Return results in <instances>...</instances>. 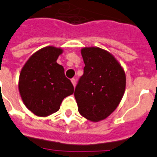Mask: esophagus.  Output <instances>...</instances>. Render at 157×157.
<instances>
[{
  "mask_svg": "<svg viewBox=\"0 0 157 157\" xmlns=\"http://www.w3.org/2000/svg\"><path fill=\"white\" fill-rule=\"evenodd\" d=\"M71 82H72L74 87H75V85H76V78H72V79H71Z\"/></svg>",
  "mask_w": 157,
  "mask_h": 157,
  "instance_id": "obj_1",
  "label": "esophagus"
}]
</instances>
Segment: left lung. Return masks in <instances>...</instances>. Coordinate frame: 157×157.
I'll return each mask as SVG.
<instances>
[{
	"label": "left lung",
	"instance_id": "obj_1",
	"mask_svg": "<svg viewBox=\"0 0 157 157\" xmlns=\"http://www.w3.org/2000/svg\"><path fill=\"white\" fill-rule=\"evenodd\" d=\"M85 66L75 97L78 112L91 121H99L116 109L125 90L124 71L112 55L99 47L81 50Z\"/></svg>",
	"mask_w": 157,
	"mask_h": 157
}]
</instances>
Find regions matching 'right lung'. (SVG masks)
<instances>
[{
    "instance_id": "add662e5",
    "label": "right lung",
    "mask_w": 157,
    "mask_h": 157,
    "mask_svg": "<svg viewBox=\"0 0 157 157\" xmlns=\"http://www.w3.org/2000/svg\"><path fill=\"white\" fill-rule=\"evenodd\" d=\"M62 49L47 47L30 57L22 69L19 90L24 105L37 116L58 111L62 101L74 93V86L65 77L56 59Z\"/></svg>"
}]
</instances>
